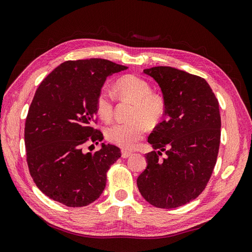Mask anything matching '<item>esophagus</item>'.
Instances as JSON below:
<instances>
[{"mask_svg":"<svg viewBox=\"0 0 252 252\" xmlns=\"http://www.w3.org/2000/svg\"><path fill=\"white\" fill-rule=\"evenodd\" d=\"M130 156H132V152L126 151V150H122V157H123L124 158H129Z\"/></svg>","mask_w":252,"mask_h":252,"instance_id":"1","label":"esophagus"}]
</instances>
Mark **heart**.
Here are the masks:
<instances>
[{
  "instance_id": "heart-1",
  "label": "heart",
  "mask_w": 252,
  "mask_h": 252,
  "mask_svg": "<svg viewBox=\"0 0 252 252\" xmlns=\"http://www.w3.org/2000/svg\"><path fill=\"white\" fill-rule=\"evenodd\" d=\"M114 90L122 99L135 103L132 115L133 120L116 123L106 128V138L111 143L124 149H133L143 138L148 129V124H156L166 111L163 97L153 94L150 84L136 75H125L116 80ZM97 114L104 120H110L113 116L114 99L111 92L106 87L100 90L95 99Z\"/></svg>"
}]
</instances>
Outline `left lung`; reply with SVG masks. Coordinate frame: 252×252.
Returning a JSON list of instances; mask_svg holds the SVG:
<instances>
[{
	"mask_svg": "<svg viewBox=\"0 0 252 252\" xmlns=\"http://www.w3.org/2000/svg\"><path fill=\"white\" fill-rule=\"evenodd\" d=\"M159 85L166 119L148 137L155 149L137 185L152 206L171 209L194 200L206 188L220 143V105L200 76L172 67L145 69ZM165 151L167 157L159 159Z\"/></svg>",
	"mask_w": 252,
	"mask_h": 252,
	"instance_id": "left-lung-1",
	"label": "left lung"
}]
</instances>
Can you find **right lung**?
<instances>
[{"label": "right lung", "instance_id": "add662e5", "mask_svg": "<svg viewBox=\"0 0 252 252\" xmlns=\"http://www.w3.org/2000/svg\"><path fill=\"white\" fill-rule=\"evenodd\" d=\"M126 69L102 59L68 61L40 83L26 119L27 161L38 189L53 201L83 207L102 194L120 149L102 143L85 153L83 146L103 140L93 127L96 95L108 76Z\"/></svg>", "mask_w": 252, "mask_h": 252}]
</instances>
